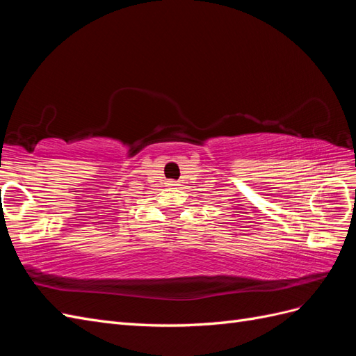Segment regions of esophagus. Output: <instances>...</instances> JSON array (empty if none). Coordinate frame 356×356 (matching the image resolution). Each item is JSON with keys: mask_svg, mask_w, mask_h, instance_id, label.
Here are the masks:
<instances>
[{"mask_svg": "<svg viewBox=\"0 0 356 356\" xmlns=\"http://www.w3.org/2000/svg\"><path fill=\"white\" fill-rule=\"evenodd\" d=\"M169 186H178V184L175 181H169Z\"/></svg>", "mask_w": 356, "mask_h": 356, "instance_id": "obj_1", "label": "esophagus"}]
</instances>
